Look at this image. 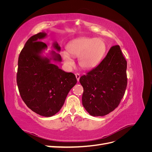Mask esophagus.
<instances>
[{
    "instance_id": "esophagus-1",
    "label": "esophagus",
    "mask_w": 152,
    "mask_h": 152,
    "mask_svg": "<svg viewBox=\"0 0 152 152\" xmlns=\"http://www.w3.org/2000/svg\"><path fill=\"white\" fill-rule=\"evenodd\" d=\"M75 77H76V79H77V81L79 82V79H80V74H79V73H75Z\"/></svg>"
}]
</instances>
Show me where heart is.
Listing matches in <instances>:
<instances>
[{
	"instance_id": "b5f03b06",
	"label": "heart",
	"mask_w": 152,
	"mask_h": 152,
	"mask_svg": "<svg viewBox=\"0 0 152 152\" xmlns=\"http://www.w3.org/2000/svg\"><path fill=\"white\" fill-rule=\"evenodd\" d=\"M106 50L103 40L99 38L80 37L72 40L66 46V53L62 56L65 63L69 66L74 65L72 56L78 58L79 66L90 70L94 68L103 58Z\"/></svg>"
}]
</instances>
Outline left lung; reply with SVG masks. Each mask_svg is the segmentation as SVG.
<instances>
[{"label":"left lung","instance_id":"8db88e82","mask_svg":"<svg viewBox=\"0 0 152 152\" xmlns=\"http://www.w3.org/2000/svg\"><path fill=\"white\" fill-rule=\"evenodd\" d=\"M126 69L121 48L115 45L97 66L80 78L82 104L91 115L104 116L118 107L127 87Z\"/></svg>","mask_w":152,"mask_h":152}]
</instances>
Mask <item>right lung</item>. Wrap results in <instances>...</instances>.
Wrapping results in <instances>:
<instances>
[{"label":"right lung","instance_id":"right-lung-1","mask_svg":"<svg viewBox=\"0 0 152 152\" xmlns=\"http://www.w3.org/2000/svg\"><path fill=\"white\" fill-rule=\"evenodd\" d=\"M47 34L40 32L27 40L18 58L17 84L22 99L32 111L49 117L57 113L77 83L73 73L65 72L53 62H61L60 54L50 50L43 54L47 45L41 42ZM52 46L60 52L57 42Z\"/></svg>","mask_w":152,"mask_h":152}]
</instances>
